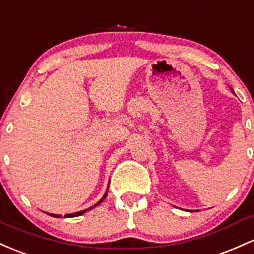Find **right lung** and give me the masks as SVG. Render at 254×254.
<instances>
[{"label": "right lung", "mask_w": 254, "mask_h": 254, "mask_svg": "<svg viewBox=\"0 0 254 254\" xmlns=\"http://www.w3.org/2000/svg\"><path fill=\"white\" fill-rule=\"evenodd\" d=\"M107 191H108V188L107 189H106V193L104 194V196H102L101 197V199H100L99 200V202H96V204L95 205H94V206H91V207H89V208H86V210H83V211H78V212H74V213H68V214H65V217H67V218H71V217H78V216H82V214L83 213H85L86 212V211H90V210H93V208L94 207H96V206L97 205H100V204H101V202L102 201H104V200L106 199V196H107ZM49 214V216H52V217H55V218H60V214H53V213H48Z\"/></svg>", "instance_id": "obj_1"}]
</instances>
